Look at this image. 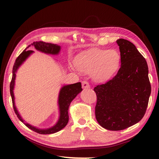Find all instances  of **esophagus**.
Here are the masks:
<instances>
[{
	"label": "esophagus",
	"mask_w": 159,
	"mask_h": 159,
	"mask_svg": "<svg viewBox=\"0 0 159 159\" xmlns=\"http://www.w3.org/2000/svg\"><path fill=\"white\" fill-rule=\"evenodd\" d=\"M82 87L84 89H87V88H89L90 85L88 82L86 81V80H84V81L82 82Z\"/></svg>",
	"instance_id": "1"
}]
</instances>
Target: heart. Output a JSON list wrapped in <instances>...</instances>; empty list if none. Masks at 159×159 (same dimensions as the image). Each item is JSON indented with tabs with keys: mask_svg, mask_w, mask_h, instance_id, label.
I'll return each instance as SVG.
<instances>
[{
	"mask_svg": "<svg viewBox=\"0 0 159 159\" xmlns=\"http://www.w3.org/2000/svg\"><path fill=\"white\" fill-rule=\"evenodd\" d=\"M121 56L116 50H93L78 55L74 64L83 73L92 74L98 82L109 80L119 69Z\"/></svg>",
	"mask_w": 159,
	"mask_h": 159,
	"instance_id": "b5f03b06",
	"label": "heart"
}]
</instances>
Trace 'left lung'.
Here are the masks:
<instances>
[{
    "label": "left lung",
    "mask_w": 159,
    "mask_h": 159,
    "mask_svg": "<svg viewBox=\"0 0 159 159\" xmlns=\"http://www.w3.org/2000/svg\"><path fill=\"white\" fill-rule=\"evenodd\" d=\"M121 66L109 81L94 87L97 97L96 118L101 126L121 130L142 119L151 93L146 59L133 43L117 40Z\"/></svg>",
    "instance_id": "left-lung-1"
}]
</instances>
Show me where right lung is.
<instances>
[{"instance_id":"right-lung-1","label":"right lung","mask_w":159,"mask_h":159,"mask_svg":"<svg viewBox=\"0 0 159 159\" xmlns=\"http://www.w3.org/2000/svg\"><path fill=\"white\" fill-rule=\"evenodd\" d=\"M31 46H34L35 48L40 50L43 52L48 53V54H58L59 50H60V46L57 45V44H53V43H46L41 41L38 42H34L32 43L31 44L29 45L26 48L23 50V52L20 54V55L17 57L16 59V61L14 63V65L13 67V71H12V79L11 80V83H10V93H11V99H12V104H13V110H14L16 114L18 116V119L25 124L26 126H27L30 129L36 132V133H39V134H52L57 133V132L61 130L62 128L65 127L67 122H68L69 120V116H68V108L70 107V104L71 102L74 100V98H75L78 94H79L80 92L82 91L81 88V83H76L74 84H72V85H66L63 87H62L59 93V108H60V118L58 121V122L55 125V126L52 128H50L49 129L47 130H41L38 129V128H36L34 126H32L29 124L25 123V121L22 119L21 117L20 116L19 113H18V111H17L15 103H14V96H13V86H14V82H15V78H16V72L17 69L18 68V67L21 65L24 61L27 58V57L31 55V54L33 52V50H27L29 47Z\"/></svg>"}]
</instances>
